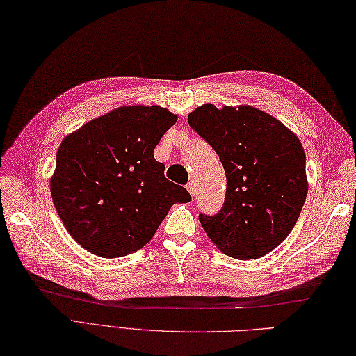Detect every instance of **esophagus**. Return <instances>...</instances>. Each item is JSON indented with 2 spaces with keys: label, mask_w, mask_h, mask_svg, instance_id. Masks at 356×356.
Returning <instances> with one entry per match:
<instances>
[{
  "label": "esophagus",
  "mask_w": 356,
  "mask_h": 356,
  "mask_svg": "<svg viewBox=\"0 0 356 356\" xmlns=\"http://www.w3.org/2000/svg\"><path fill=\"white\" fill-rule=\"evenodd\" d=\"M187 190L190 192V195L195 196V193H196V184H195V181H190V183L187 184Z\"/></svg>",
  "instance_id": "34e87169"
}]
</instances>
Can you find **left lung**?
I'll return each mask as SVG.
<instances>
[{
  "label": "left lung",
  "mask_w": 356,
  "mask_h": 356,
  "mask_svg": "<svg viewBox=\"0 0 356 356\" xmlns=\"http://www.w3.org/2000/svg\"><path fill=\"white\" fill-rule=\"evenodd\" d=\"M188 125L219 155L227 195L219 213L199 214L213 243L232 258L264 257L289 237L308 192L305 152L280 120L254 107L204 104Z\"/></svg>",
  "instance_id": "obj_1"
}]
</instances>
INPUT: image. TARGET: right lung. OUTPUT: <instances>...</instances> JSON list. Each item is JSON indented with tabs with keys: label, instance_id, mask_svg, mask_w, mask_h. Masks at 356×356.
Instances as JSON below:
<instances>
[{
	"label": "right lung",
	"instance_id": "right-lung-1",
	"mask_svg": "<svg viewBox=\"0 0 356 356\" xmlns=\"http://www.w3.org/2000/svg\"><path fill=\"white\" fill-rule=\"evenodd\" d=\"M177 116L120 107L65 137L51 196L65 228L86 250L118 258L143 248L177 202L192 196L164 177L154 149Z\"/></svg>",
	"mask_w": 356,
	"mask_h": 356
}]
</instances>
